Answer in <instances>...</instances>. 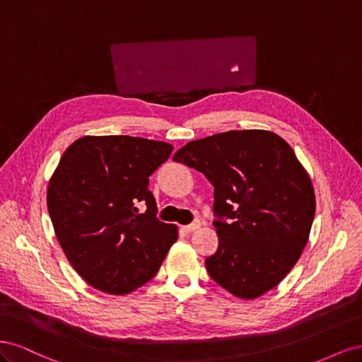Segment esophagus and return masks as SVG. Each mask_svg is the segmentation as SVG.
Here are the masks:
<instances>
[{
    "label": "esophagus",
    "mask_w": 362,
    "mask_h": 362,
    "mask_svg": "<svg viewBox=\"0 0 362 362\" xmlns=\"http://www.w3.org/2000/svg\"><path fill=\"white\" fill-rule=\"evenodd\" d=\"M201 226V222L199 221H193L190 225H185V226H181V229L184 233H193V231H196V229H198Z\"/></svg>",
    "instance_id": "1"
}]
</instances>
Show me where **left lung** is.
Instances as JSON below:
<instances>
[{
	"instance_id": "8db88e82",
	"label": "left lung",
	"mask_w": 362,
	"mask_h": 362,
	"mask_svg": "<svg viewBox=\"0 0 362 362\" xmlns=\"http://www.w3.org/2000/svg\"><path fill=\"white\" fill-rule=\"evenodd\" d=\"M173 161L214 187L218 247L205 258L208 275L242 299L276 287L298 262L315 214L311 180L291 146L264 129L228 131L189 141Z\"/></svg>"
}]
</instances>
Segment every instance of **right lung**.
Listing matches in <instances>:
<instances>
[{
  "label": "right lung",
  "instance_id": "add662e5",
  "mask_svg": "<svg viewBox=\"0 0 362 362\" xmlns=\"http://www.w3.org/2000/svg\"><path fill=\"white\" fill-rule=\"evenodd\" d=\"M172 149L141 137L84 136L62 156L48 184V213L64 255L93 288L134 291L156 276L177 242V226L158 221L148 189Z\"/></svg>",
  "mask_w": 362,
  "mask_h": 362
}]
</instances>
